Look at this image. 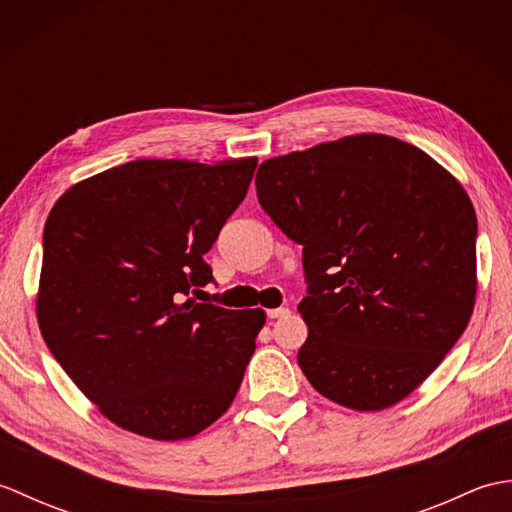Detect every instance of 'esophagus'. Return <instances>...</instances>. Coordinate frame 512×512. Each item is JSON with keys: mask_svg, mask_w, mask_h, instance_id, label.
Listing matches in <instances>:
<instances>
[{"mask_svg": "<svg viewBox=\"0 0 512 512\" xmlns=\"http://www.w3.org/2000/svg\"><path fill=\"white\" fill-rule=\"evenodd\" d=\"M290 314V308H273L268 310V319H284Z\"/></svg>", "mask_w": 512, "mask_h": 512, "instance_id": "obj_1", "label": "esophagus"}]
</instances>
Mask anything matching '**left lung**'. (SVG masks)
<instances>
[{"instance_id": "left-lung-1", "label": "left lung", "mask_w": 512, "mask_h": 512, "mask_svg": "<svg viewBox=\"0 0 512 512\" xmlns=\"http://www.w3.org/2000/svg\"><path fill=\"white\" fill-rule=\"evenodd\" d=\"M257 200L303 246L308 339L297 361L336 405L383 411L436 369L471 321L477 220L429 154L354 134L264 160Z\"/></svg>"}]
</instances>
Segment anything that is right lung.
Returning a JSON list of instances; mask_svg holds the SVG:
<instances>
[{"mask_svg": "<svg viewBox=\"0 0 512 512\" xmlns=\"http://www.w3.org/2000/svg\"><path fill=\"white\" fill-rule=\"evenodd\" d=\"M257 158L132 160L72 184L43 228L37 321L74 385L116 427L173 442L226 413L266 312L198 303L204 255ZM202 292V290H198Z\"/></svg>", "mask_w": 512, "mask_h": 512, "instance_id": "obj_1", "label": "right lung"}]
</instances>
